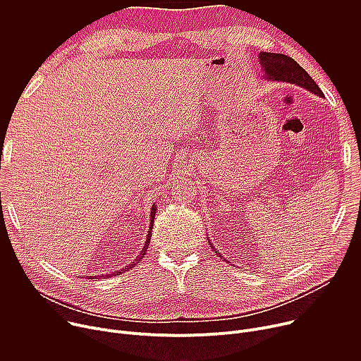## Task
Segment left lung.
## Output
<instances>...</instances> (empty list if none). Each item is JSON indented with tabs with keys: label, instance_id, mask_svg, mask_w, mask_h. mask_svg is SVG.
I'll use <instances>...</instances> for the list:
<instances>
[{
	"label": "left lung",
	"instance_id": "left-lung-1",
	"mask_svg": "<svg viewBox=\"0 0 361 361\" xmlns=\"http://www.w3.org/2000/svg\"><path fill=\"white\" fill-rule=\"evenodd\" d=\"M259 57L267 80H276L281 82L300 85L319 97L324 95L320 87L314 82V80L308 75V73L300 64H297L291 57H287L284 54H276V53H260ZM210 245L213 248L212 243Z\"/></svg>",
	"mask_w": 361,
	"mask_h": 361
}]
</instances>
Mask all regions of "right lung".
Segmentation results:
<instances>
[{"instance_id":"right-lung-1","label":"right lung","mask_w":361,"mask_h":361,"mask_svg":"<svg viewBox=\"0 0 361 361\" xmlns=\"http://www.w3.org/2000/svg\"><path fill=\"white\" fill-rule=\"evenodd\" d=\"M156 205H152V209H151V221H149V231H148V234H147V240H145V244H144V247L140 250V252H137L133 259L130 260V262H124V264L123 263H118V266H111L110 263V266H109V270H104V271H99V273H97V274H91V276H85V279H101V277H113V276H118V274H121L123 271H128V270H131L138 262H141L142 260V257L145 255V252H147V248H148V244H149V240H151V230H152V224H154V216H156ZM114 262V260H113Z\"/></svg>"}]
</instances>
